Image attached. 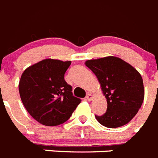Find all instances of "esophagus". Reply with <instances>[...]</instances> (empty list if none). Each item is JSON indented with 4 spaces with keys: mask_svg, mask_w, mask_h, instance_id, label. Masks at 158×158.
<instances>
[{
    "mask_svg": "<svg viewBox=\"0 0 158 158\" xmlns=\"http://www.w3.org/2000/svg\"><path fill=\"white\" fill-rule=\"evenodd\" d=\"M93 98H94V96H93L92 94H87L86 99H87V100H88V101H91L92 99H93Z\"/></svg>",
    "mask_w": 158,
    "mask_h": 158,
    "instance_id": "34e87169",
    "label": "esophagus"
}]
</instances>
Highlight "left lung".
<instances>
[{"mask_svg": "<svg viewBox=\"0 0 158 158\" xmlns=\"http://www.w3.org/2000/svg\"><path fill=\"white\" fill-rule=\"evenodd\" d=\"M85 64L97 76L107 102L106 111L102 115H95L97 120L107 128L128 124L144 98L141 74L131 64L115 56L89 60Z\"/></svg>", "mask_w": 158, "mask_h": 158, "instance_id": "1", "label": "left lung"}]
</instances>
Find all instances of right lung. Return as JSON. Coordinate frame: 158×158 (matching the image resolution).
<instances>
[{
  "instance_id": "obj_1",
  "label": "right lung",
  "mask_w": 158,
  "mask_h": 158,
  "mask_svg": "<svg viewBox=\"0 0 158 158\" xmlns=\"http://www.w3.org/2000/svg\"><path fill=\"white\" fill-rule=\"evenodd\" d=\"M71 61L45 59L28 67L21 75L19 91L31 116L47 126L65 122L81 100L73 96L64 75Z\"/></svg>"
}]
</instances>
